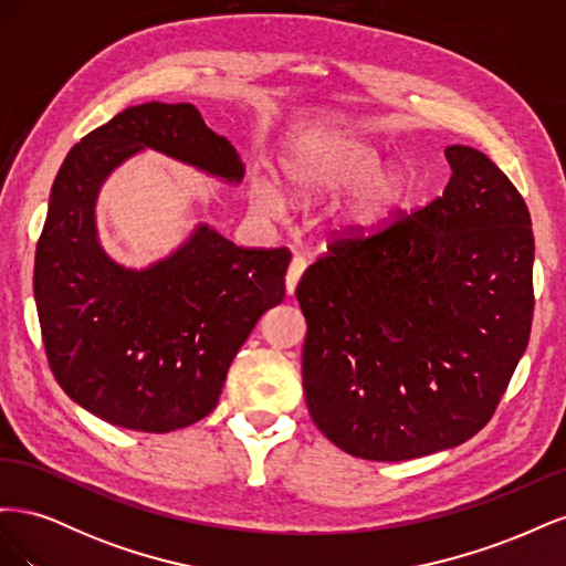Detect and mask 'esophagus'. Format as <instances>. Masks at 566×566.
<instances>
[{
  "label": "esophagus",
  "mask_w": 566,
  "mask_h": 566,
  "mask_svg": "<svg viewBox=\"0 0 566 566\" xmlns=\"http://www.w3.org/2000/svg\"><path fill=\"white\" fill-rule=\"evenodd\" d=\"M304 269H306V262L302 260V256H293V262H290L287 273H285V293L287 295H295Z\"/></svg>",
  "instance_id": "1"
}]
</instances>
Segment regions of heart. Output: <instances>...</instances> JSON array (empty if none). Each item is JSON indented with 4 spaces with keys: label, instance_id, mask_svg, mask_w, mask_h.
<instances>
[{
    "label": "heart",
    "instance_id": "obj_1",
    "mask_svg": "<svg viewBox=\"0 0 566 566\" xmlns=\"http://www.w3.org/2000/svg\"><path fill=\"white\" fill-rule=\"evenodd\" d=\"M281 187L287 200L312 208L335 196L347 198L328 212V229L339 238L378 233L397 219L413 196V181L399 165H382L380 148L345 129H321L300 136L283 150ZM252 205L262 214H279L285 205L271 179H254Z\"/></svg>",
    "mask_w": 566,
    "mask_h": 566
}]
</instances>
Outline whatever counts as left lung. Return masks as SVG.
I'll list each match as a JSON object with an SVG mask.
<instances>
[{
  "label": "left lung",
  "mask_w": 566,
  "mask_h": 566,
  "mask_svg": "<svg viewBox=\"0 0 566 566\" xmlns=\"http://www.w3.org/2000/svg\"><path fill=\"white\" fill-rule=\"evenodd\" d=\"M427 208L328 248L297 285L304 397L337 449L399 462L453 449L491 420L528 345L534 231L482 150H443Z\"/></svg>",
  "instance_id": "left-lung-1"
}]
</instances>
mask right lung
<instances>
[{
	"instance_id": "obj_1",
	"label": "right lung",
	"mask_w": 566,
	"mask_h": 566,
	"mask_svg": "<svg viewBox=\"0 0 566 566\" xmlns=\"http://www.w3.org/2000/svg\"><path fill=\"white\" fill-rule=\"evenodd\" d=\"M241 184L245 165L191 104L132 106L67 153L35 252V302L51 373L75 403L136 432L210 416L229 366L264 312L285 297L290 252L245 250L210 224L144 269L98 241L104 181L142 150Z\"/></svg>"
}]
</instances>
